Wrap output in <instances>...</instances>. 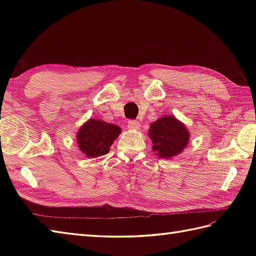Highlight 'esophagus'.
Masks as SVG:
<instances>
[{
  "mask_svg": "<svg viewBox=\"0 0 256 256\" xmlns=\"http://www.w3.org/2000/svg\"><path fill=\"white\" fill-rule=\"evenodd\" d=\"M128 128L138 130L140 128V121H138V120H130L128 122Z\"/></svg>",
  "mask_w": 256,
  "mask_h": 256,
  "instance_id": "34e87169",
  "label": "esophagus"
}]
</instances>
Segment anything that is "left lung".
I'll list each match as a JSON object with an SVG mask.
<instances>
[{
    "instance_id": "1",
    "label": "left lung",
    "mask_w": 256,
    "mask_h": 256,
    "mask_svg": "<svg viewBox=\"0 0 256 256\" xmlns=\"http://www.w3.org/2000/svg\"><path fill=\"white\" fill-rule=\"evenodd\" d=\"M150 138L153 150L160 158H170L186 148L189 133L186 126L174 116H164L150 124Z\"/></svg>"
}]
</instances>
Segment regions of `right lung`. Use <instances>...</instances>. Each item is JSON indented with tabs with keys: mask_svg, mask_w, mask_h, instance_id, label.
Here are the masks:
<instances>
[{
	"mask_svg": "<svg viewBox=\"0 0 256 256\" xmlns=\"http://www.w3.org/2000/svg\"><path fill=\"white\" fill-rule=\"evenodd\" d=\"M120 133L121 128L116 125L91 118L81 126L77 134L79 148L86 157L94 158L106 155Z\"/></svg>",
	"mask_w": 256,
	"mask_h": 256,
	"instance_id": "add662e5",
	"label": "right lung"
}]
</instances>
